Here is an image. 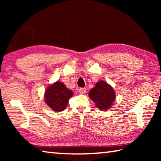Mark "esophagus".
<instances>
[{"label":"esophagus","mask_w":161,"mask_h":161,"mask_svg":"<svg viewBox=\"0 0 161 161\" xmlns=\"http://www.w3.org/2000/svg\"><path fill=\"white\" fill-rule=\"evenodd\" d=\"M86 92V89L85 88H80V89H79V92H80V93L81 94H85Z\"/></svg>","instance_id":"esophagus-1"}]
</instances>
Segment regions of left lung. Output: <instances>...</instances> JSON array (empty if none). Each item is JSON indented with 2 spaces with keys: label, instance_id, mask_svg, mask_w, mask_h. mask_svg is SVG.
I'll list each match as a JSON object with an SVG mask.
<instances>
[{
  "label": "left lung",
  "instance_id": "obj_1",
  "mask_svg": "<svg viewBox=\"0 0 161 161\" xmlns=\"http://www.w3.org/2000/svg\"><path fill=\"white\" fill-rule=\"evenodd\" d=\"M89 97L101 110L109 108L115 100V92L109 84L99 81L89 92Z\"/></svg>",
  "mask_w": 161,
  "mask_h": 161
}]
</instances>
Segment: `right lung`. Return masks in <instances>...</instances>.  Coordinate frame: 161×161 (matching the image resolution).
<instances>
[{"instance_id":"1","label":"right lung","mask_w":161,"mask_h":161,"mask_svg":"<svg viewBox=\"0 0 161 161\" xmlns=\"http://www.w3.org/2000/svg\"><path fill=\"white\" fill-rule=\"evenodd\" d=\"M72 95L73 92L67 89L63 83L57 81L46 89L45 102L53 111H62L66 108Z\"/></svg>"}]
</instances>
